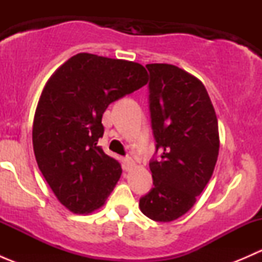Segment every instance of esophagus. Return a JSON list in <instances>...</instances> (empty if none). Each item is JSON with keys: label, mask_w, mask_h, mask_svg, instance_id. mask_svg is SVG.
<instances>
[{"label": "esophagus", "mask_w": 262, "mask_h": 262, "mask_svg": "<svg viewBox=\"0 0 262 262\" xmlns=\"http://www.w3.org/2000/svg\"><path fill=\"white\" fill-rule=\"evenodd\" d=\"M133 165H134V161L132 160L130 157H125V158H124V168H125L126 171L130 170V168L133 167Z\"/></svg>", "instance_id": "1"}]
</instances>
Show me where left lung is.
I'll return each instance as SVG.
<instances>
[{"label":"left lung","mask_w":262,"mask_h":262,"mask_svg":"<svg viewBox=\"0 0 262 262\" xmlns=\"http://www.w3.org/2000/svg\"><path fill=\"white\" fill-rule=\"evenodd\" d=\"M156 153L153 187L139 199L142 213L171 222L189 212L209 182L219 152L218 120L207 89L186 71L166 63L146 66Z\"/></svg>","instance_id":"obj_1"}]
</instances>
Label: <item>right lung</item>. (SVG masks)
<instances>
[{"instance_id": "right-lung-1", "label": "right lung", "mask_w": 262, "mask_h": 262, "mask_svg": "<svg viewBox=\"0 0 262 262\" xmlns=\"http://www.w3.org/2000/svg\"><path fill=\"white\" fill-rule=\"evenodd\" d=\"M147 82L139 63L78 53L44 86L34 116V153L50 189L72 213H91L114 190L121 166L97 146L102 114Z\"/></svg>"}]
</instances>
